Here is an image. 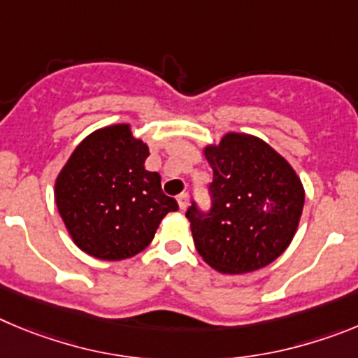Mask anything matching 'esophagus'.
<instances>
[{
  "instance_id": "esophagus-1",
  "label": "esophagus",
  "mask_w": 358,
  "mask_h": 358,
  "mask_svg": "<svg viewBox=\"0 0 358 358\" xmlns=\"http://www.w3.org/2000/svg\"><path fill=\"white\" fill-rule=\"evenodd\" d=\"M176 199H178L180 210H185V208L189 207V194H187V192H182V194H180Z\"/></svg>"
}]
</instances>
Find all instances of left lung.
Segmentation results:
<instances>
[{
  "instance_id": "1",
  "label": "left lung",
  "mask_w": 358,
  "mask_h": 358,
  "mask_svg": "<svg viewBox=\"0 0 358 358\" xmlns=\"http://www.w3.org/2000/svg\"><path fill=\"white\" fill-rule=\"evenodd\" d=\"M214 171L210 208H187L201 259L228 275L257 271L291 244L305 192L289 162L269 144L244 134H227L205 148Z\"/></svg>"
}]
</instances>
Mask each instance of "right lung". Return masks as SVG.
<instances>
[{
  "label": "right lung",
  "mask_w": 358,
  "mask_h": 358,
  "mask_svg": "<svg viewBox=\"0 0 358 358\" xmlns=\"http://www.w3.org/2000/svg\"><path fill=\"white\" fill-rule=\"evenodd\" d=\"M148 155L130 124H114L83 139L60 171L57 207L87 255L130 259L151 243L164 215L178 210L162 192L159 173L144 169Z\"/></svg>",
  "instance_id": "add662e5"
}]
</instances>
